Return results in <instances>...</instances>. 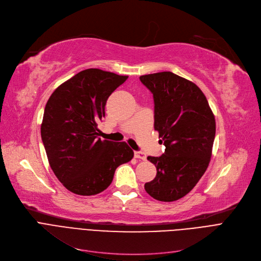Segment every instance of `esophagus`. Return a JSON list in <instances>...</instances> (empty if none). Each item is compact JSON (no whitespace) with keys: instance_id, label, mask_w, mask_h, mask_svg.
Masks as SVG:
<instances>
[{"instance_id":"34e87169","label":"esophagus","mask_w":261,"mask_h":261,"mask_svg":"<svg viewBox=\"0 0 261 261\" xmlns=\"http://www.w3.org/2000/svg\"><path fill=\"white\" fill-rule=\"evenodd\" d=\"M134 155H135V158H137V159H141V160H146V156L143 154L142 151H139V150H135V152H134Z\"/></svg>"}]
</instances>
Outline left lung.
<instances>
[{"label": "left lung", "mask_w": 261, "mask_h": 261, "mask_svg": "<svg viewBox=\"0 0 261 261\" xmlns=\"http://www.w3.org/2000/svg\"><path fill=\"white\" fill-rule=\"evenodd\" d=\"M154 99V127L165 146L159 157H147L157 168L155 179L144 185L156 200L171 202L197 185L210 163L215 118L196 84L171 72L140 76Z\"/></svg>", "instance_id": "obj_1"}]
</instances>
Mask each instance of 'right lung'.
<instances>
[{
	"label": "right lung",
	"mask_w": 261,
	"mask_h": 261,
	"mask_svg": "<svg viewBox=\"0 0 261 261\" xmlns=\"http://www.w3.org/2000/svg\"><path fill=\"white\" fill-rule=\"evenodd\" d=\"M127 75L98 68L74 74L46 103L41 137L51 170L76 195H96L113 181L116 168L134 157L125 142L101 140L105 104Z\"/></svg>",
	"instance_id": "1"
}]
</instances>
